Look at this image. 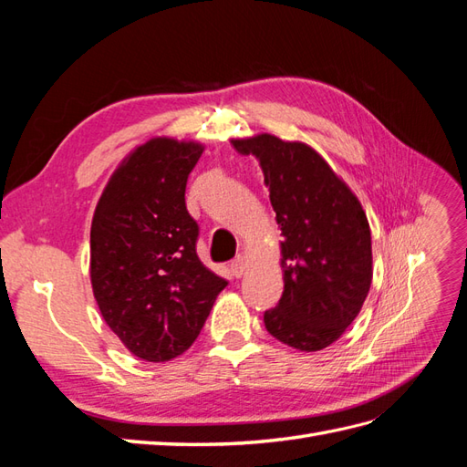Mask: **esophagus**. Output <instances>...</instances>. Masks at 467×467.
<instances>
[{
	"label": "esophagus",
	"mask_w": 467,
	"mask_h": 467,
	"mask_svg": "<svg viewBox=\"0 0 467 467\" xmlns=\"http://www.w3.org/2000/svg\"><path fill=\"white\" fill-rule=\"evenodd\" d=\"M245 266H247L245 257H244V255H237V257L230 263V271H232V275H234L235 278H239V276H242V275L245 273Z\"/></svg>",
	"instance_id": "34e87169"
}]
</instances>
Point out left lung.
I'll return each mask as SVG.
<instances>
[{"mask_svg": "<svg viewBox=\"0 0 467 467\" xmlns=\"http://www.w3.org/2000/svg\"><path fill=\"white\" fill-rule=\"evenodd\" d=\"M234 148L259 160L285 237V292L265 312V327L298 350L329 347L355 321L370 290L372 237L364 210L306 144L261 134L234 140Z\"/></svg>", "mask_w": 467, "mask_h": 467, "instance_id": "left-lung-1", "label": "left lung"}]
</instances>
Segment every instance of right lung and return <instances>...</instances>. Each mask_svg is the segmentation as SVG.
Listing matches in <instances>:
<instances>
[{"instance_id": "right-lung-1", "label": "right lung", "mask_w": 467, "mask_h": 467, "mask_svg": "<svg viewBox=\"0 0 467 467\" xmlns=\"http://www.w3.org/2000/svg\"><path fill=\"white\" fill-rule=\"evenodd\" d=\"M202 146L155 138L126 160L91 223V285L101 316L132 355L165 362L199 337L228 280L196 255L185 202Z\"/></svg>"}]
</instances>
